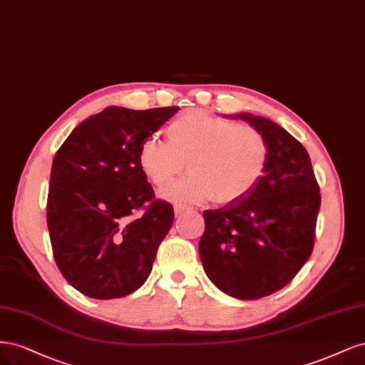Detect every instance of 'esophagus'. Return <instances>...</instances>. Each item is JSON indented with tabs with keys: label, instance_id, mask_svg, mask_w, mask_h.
<instances>
[{
	"label": "esophagus",
	"instance_id": "obj_1",
	"mask_svg": "<svg viewBox=\"0 0 365 365\" xmlns=\"http://www.w3.org/2000/svg\"><path fill=\"white\" fill-rule=\"evenodd\" d=\"M190 210H192V209L185 206V205H178V206L174 207V214H175V215H182V214H185V212H190Z\"/></svg>",
	"mask_w": 365,
	"mask_h": 365
}]
</instances>
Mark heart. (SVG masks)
Segmentation results:
<instances>
[{
    "mask_svg": "<svg viewBox=\"0 0 365 365\" xmlns=\"http://www.w3.org/2000/svg\"><path fill=\"white\" fill-rule=\"evenodd\" d=\"M167 143L150 138L139 148V167L156 187H165L186 168L190 174L163 192L170 202L229 205L249 195L269 160L268 140L250 124L190 110L167 128Z\"/></svg>",
    "mask_w": 365,
    "mask_h": 365,
    "instance_id": "heart-1",
    "label": "heart"
}]
</instances>
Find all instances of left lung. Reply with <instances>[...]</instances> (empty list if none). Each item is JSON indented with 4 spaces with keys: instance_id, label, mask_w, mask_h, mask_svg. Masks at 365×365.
<instances>
[{
    "instance_id": "obj_1",
    "label": "left lung",
    "mask_w": 365,
    "mask_h": 365,
    "mask_svg": "<svg viewBox=\"0 0 365 365\" xmlns=\"http://www.w3.org/2000/svg\"><path fill=\"white\" fill-rule=\"evenodd\" d=\"M230 118L264 133L268 167L240 202L205 210L198 253L217 288L256 300L284 288L309 259L322 195L308 151L285 128L252 113Z\"/></svg>"
}]
</instances>
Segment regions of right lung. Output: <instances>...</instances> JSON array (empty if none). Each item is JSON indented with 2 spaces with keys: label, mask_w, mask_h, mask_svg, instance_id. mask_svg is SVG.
Wrapping results in <instances>:
<instances>
[{
  "label": "right lung",
  "mask_w": 365,
  "mask_h": 365,
  "mask_svg": "<svg viewBox=\"0 0 365 365\" xmlns=\"http://www.w3.org/2000/svg\"><path fill=\"white\" fill-rule=\"evenodd\" d=\"M179 110L110 106L89 116L57 150L46 200L56 264L69 285L92 299L124 297L144 285L173 206L155 200L139 148ZM145 215L135 220V210Z\"/></svg>",
  "instance_id": "right-lung-1"
}]
</instances>
